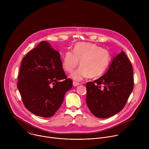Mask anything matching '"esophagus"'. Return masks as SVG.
Segmentation results:
<instances>
[{
    "mask_svg": "<svg viewBox=\"0 0 149 149\" xmlns=\"http://www.w3.org/2000/svg\"><path fill=\"white\" fill-rule=\"evenodd\" d=\"M79 84H80V83H79V82H75V81L73 82L74 86H79Z\"/></svg>",
    "mask_w": 149,
    "mask_h": 149,
    "instance_id": "obj_1",
    "label": "esophagus"
}]
</instances>
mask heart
<instances>
[{"mask_svg":"<svg viewBox=\"0 0 149 149\" xmlns=\"http://www.w3.org/2000/svg\"><path fill=\"white\" fill-rule=\"evenodd\" d=\"M111 60L109 51L98 45L80 42L75 45L73 51H67L63 57L62 67L67 72H72L79 61L81 67L71 77L81 81L87 77L94 78L101 77L108 68Z\"/></svg>","mask_w":149,"mask_h":149,"instance_id":"b5f03b06","label":"heart"}]
</instances>
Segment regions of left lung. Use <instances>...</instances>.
<instances>
[{
	"label": "left lung",
	"instance_id": "obj_1",
	"mask_svg": "<svg viewBox=\"0 0 149 149\" xmlns=\"http://www.w3.org/2000/svg\"><path fill=\"white\" fill-rule=\"evenodd\" d=\"M133 74L132 63L122 51L103 76L87 82L86 102L94 116L109 118L124 107L134 88Z\"/></svg>",
	"mask_w": 149,
	"mask_h": 149
}]
</instances>
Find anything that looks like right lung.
Returning <instances> with one entry per match:
<instances>
[{
    "instance_id": "right-lung-1",
    "label": "right lung",
    "mask_w": 149,
    "mask_h": 149,
    "mask_svg": "<svg viewBox=\"0 0 149 149\" xmlns=\"http://www.w3.org/2000/svg\"><path fill=\"white\" fill-rule=\"evenodd\" d=\"M17 87L25 107L35 115L53 116L59 109L72 81L62 68L59 52L42 41L21 62Z\"/></svg>"
}]
</instances>
